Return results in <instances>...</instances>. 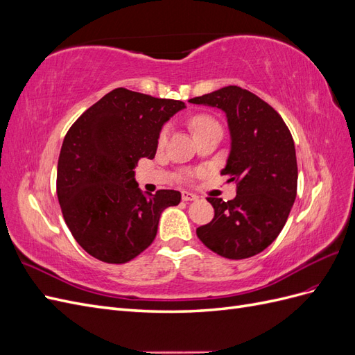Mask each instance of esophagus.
I'll use <instances>...</instances> for the list:
<instances>
[{
	"instance_id": "1",
	"label": "esophagus",
	"mask_w": 355,
	"mask_h": 355,
	"mask_svg": "<svg viewBox=\"0 0 355 355\" xmlns=\"http://www.w3.org/2000/svg\"><path fill=\"white\" fill-rule=\"evenodd\" d=\"M182 200H184V201H194V200H197V196H194L192 192H188V191H182Z\"/></svg>"
}]
</instances>
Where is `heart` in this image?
<instances>
[{"instance_id":"1","label":"heart","mask_w":355,"mask_h":355,"mask_svg":"<svg viewBox=\"0 0 355 355\" xmlns=\"http://www.w3.org/2000/svg\"><path fill=\"white\" fill-rule=\"evenodd\" d=\"M189 127L192 128V132H194V136L211 130V128H220L219 123L207 114H197L194 116H191ZM167 137H168V127L166 125L161 128V132L158 135V145L163 146L167 142Z\"/></svg>"}]
</instances>
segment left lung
Segmentation results:
<instances>
[{"label":"left lung","mask_w":355,"mask_h":355,"mask_svg":"<svg viewBox=\"0 0 355 355\" xmlns=\"http://www.w3.org/2000/svg\"><path fill=\"white\" fill-rule=\"evenodd\" d=\"M227 114L231 153L220 175L237 184L234 200L209 197L211 222L197 237L227 259L263 252L282 232L296 198L297 164L288 127L271 105L237 85L189 99Z\"/></svg>","instance_id":"8db88e82"}]
</instances>
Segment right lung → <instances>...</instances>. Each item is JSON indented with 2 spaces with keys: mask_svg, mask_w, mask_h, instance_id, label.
<instances>
[{
  "mask_svg": "<svg viewBox=\"0 0 355 355\" xmlns=\"http://www.w3.org/2000/svg\"><path fill=\"white\" fill-rule=\"evenodd\" d=\"M185 103L115 89L75 121L58 161V198L72 237L96 259L125 263L154 241L161 211L180 192L142 194L141 158L153 159L161 127Z\"/></svg>",
  "mask_w": 355,
  "mask_h": 355,
  "instance_id": "right-lung-1",
  "label": "right lung"
}]
</instances>
